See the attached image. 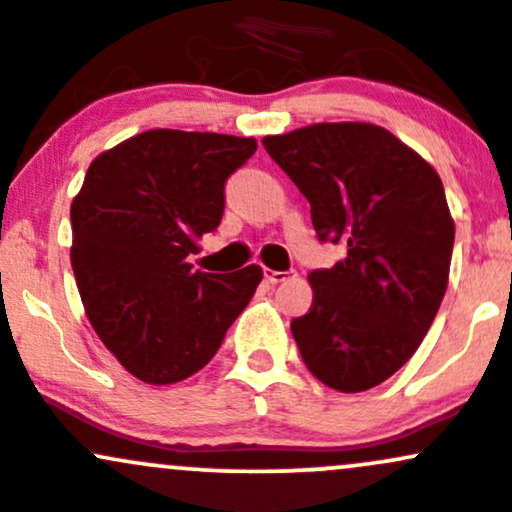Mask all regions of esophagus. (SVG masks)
I'll list each match as a JSON object with an SVG mask.
<instances>
[{"instance_id": "34e87169", "label": "esophagus", "mask_w": 512, "mask_h": 512, "mask_svg": "<svg viewBox=\"0 0 512 512\" xmlns=\"http://www.w3.org/2000/svg\"><path fill=\"white\" fill-rule=\"evenodd\" d=\"M289 274H292V272L265 270V282H267V284H279V282H284V279H289Z\"/></svg>"}]
</instances>
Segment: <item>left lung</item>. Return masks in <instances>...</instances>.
I'll return each instance as SVG.
<instances>
[{
    "label": "left lung",
    "instance_id": "8db88e82",
    "mask_svg": "<svg viewBox=\"0 0 512 512\" xmlns=\"http://www.w3.org/2000/svg\"><path fill=\"white\" fill-rule=\"evenodd\" d=\"M311 203L321 242L346 247L314 270V304L292 321L301 360L338 392L402 368L427 336L449 282L454 220L437 171L368 122H321L262 139Z\"/></svg>",
    "mask_w": 512,
    "mask_h": 512
}]
</instances>
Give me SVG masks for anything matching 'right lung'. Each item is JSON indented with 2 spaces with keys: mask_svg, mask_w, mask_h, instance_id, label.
<instances>
[{
  "mask_svg": "<svg viewBox=\"0 0 512 512\" xmlns=\"http://www.w3.org/2000/svg\"><path fill=\"white\" fill-rule=\"evenodd\" d=\"M255 149L252 137L149 129L90 164L71 206V265L95 333L134 378L198 373L262 282L257 265L213 274L188 262Z\"/></svg>",
  "mask_w": 512,
  "mask_h": 512,
  "instance_id": "add662e5",
  "label": "right lung"
}]
</instances>
